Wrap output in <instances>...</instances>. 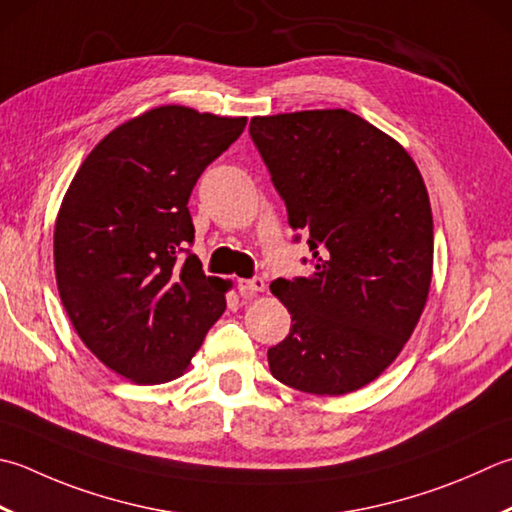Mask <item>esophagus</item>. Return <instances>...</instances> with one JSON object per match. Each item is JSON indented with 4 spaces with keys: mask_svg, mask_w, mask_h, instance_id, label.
Returning a JSON list of instances; mask_svg holds the SVG:
<instances>
[{
    "mask_svg": "<svg viewBox=\"0 0 512 512\" xmlns=\"http://www.w3.org/2000/svg\"><path fill=\"white\" fill-rule=\"evenodd\" d=\"M266 288L262 277H253V279H239L237 290L242 293V297H255L257 293H262Z\"/></svg>",
    "mask_w": 512,
    "mask_h": 512,
    "instance_id": "esophagus-1",
    "label": "esophagus"
}]
</instances>
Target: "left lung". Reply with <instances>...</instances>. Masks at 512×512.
<instances>
[{
    "label": "left lung",
    "mask_w": 512,
    "mask_h": 512,
    "mask_svg": "<svg viewBox=\"0 0 512 512\" xmlns=\"http://www.w3.org/2000/svg\"><path fill=\"white\" fill-rule=\"evenodd\" d=\"M250 137L315 266L270 284L293 319L268 348L270 373L302 393H353L395 362L426 306L424 179L402 144L344 108L253 117Z\"/></svg>",
    "instance_id": "8db88e82"
}]
</instances>
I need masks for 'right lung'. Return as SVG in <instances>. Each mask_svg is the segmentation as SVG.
<instances>
[{"instance_id": "obj_1", "label": "right lung", "mask_w": 512, "mask_h": 512, "mask_svg": "<svg viewBox=\"0 0 512 512\" xmlns=\"http://www.w3.org/2000/svg\"><path fill=\"white\" fill-rule=\"evenodd\" d=\"M246 117L159 106L117 126L70 182L55 222L59 297L99 362L135 384L184 373L230 282L190 253L188 197Z\"/></svg>"}]
</instances>
